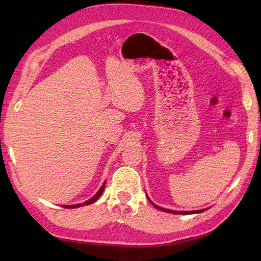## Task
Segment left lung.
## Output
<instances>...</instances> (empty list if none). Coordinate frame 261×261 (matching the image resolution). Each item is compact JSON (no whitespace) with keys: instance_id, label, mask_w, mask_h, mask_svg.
Masks as SVG:
<instances>
[{"instance_id":"left-lung-1","label":"left lung","mask_w":261,"mask_h":261,"mask_svg":"<svg viewBox=\"0 0 261 261\" xmlns=\"http://www.w3.org/2000/svg\"><path fill=\"white\" fill-rule=\"evenodd\" d=\"M154 205V204H153ZM154 207H157L162 211H165V212H168V213H174V214H193V213H201L205 210H199V211H185V212H181V211H171V210H167V208H164V207H159L157 205H154Z\"/></svg>"}]
</instances>
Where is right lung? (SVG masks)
Masks as SVG:
<instances>
[{
  "mask_svg": "<svg viewBox=\"0 0 261 261\" xmlns=\"http://www.w3.org/2000/svg\"><path fill=\"white\" fill-rule=\"evenodd\" d=\"M104 187H105V181H104V184L102 185V187L99 188V191L95 194V195H94L91 199H88V201H86V202H84L83 204H76V205H66V206H64V207H66V208H76V207H80L81 205L83 206V205H90V204H92V203H94L95 201H97L98 199V197L102 195V193H103V191H104Z\"/></svg>",
  "mask_w": 261,
  "mask_h": 261,
  "instance_id": "add662e5",
  "label": "right lung"
}]
</instances>
